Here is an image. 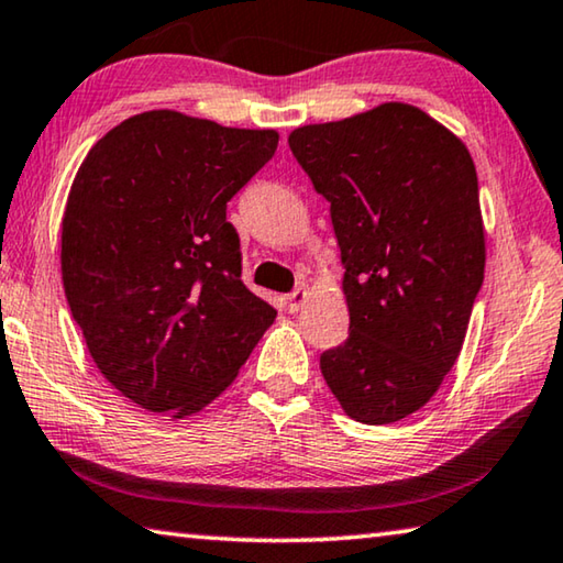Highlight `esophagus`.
Listing matches in <instances>:
<instances>
[{"label":"esophagus","mask_w":563,"mask_h":563,"mask_svg":"<svg viewBox=\"0 0 563 563\" xmlns=\"http://www.w3.org/2000/svg\"><path fill=\"white\" fill-rule=\"evenodd\" d=\"M308 300V290L306 288H296L292 292H288L285 296V302H288V310L290 313H298V310L302 308V302Z\"/></svg>","instance_id":"1"}]
</instances>
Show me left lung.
Returning a JSON list of instances; mask_svg holds the SVG:
<instances>
[{"instance_id":"1","label":"left lung","mask_w":563,"mask_h":563,"mask_svg":"<svg viewBox=\"0 0 563 563\" xmlns=\"http://www.w3.org/2000/svg\"><path fill=\"white\" fill-rule=\"evenodd\" d=\"M288 145L330 202L345 265L351 333L323 351L320 371L355 421H400L453 368L484 285L474 159L400 102L298 128Z\"/></svg>"}]
</instances>
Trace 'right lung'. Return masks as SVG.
Masks as SVG:
<instances>
[{
    "instance_id": "1",
    "label": "right lung",
    "mask_w": 563,
    "mask_h": 563,
    "mask_svg": "<svg viewBox=\"0 0 563 563\" xmlns=\"http://www.w3.org/2000/svg\"><path fill=\"white\" fill-rule=\"evenodd\" d=\"M275 147L273 130L153 110L87 153L62 218V280L89 355L132 404L198 413L278 316L240 278L228 222Z\"/></svg>"
}]
</instances>
